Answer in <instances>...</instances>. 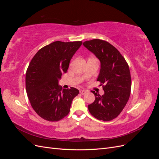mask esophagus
Returning <instances> with one entry per match:
<instances>
[{
  "mask_svg": "<svg viewBox=\"0 0 159 159\" xmlns=\"http://www.w3.org/2000/svg\"><path fill=\"white\" fill-rule=\"evenodd\" d=\"M86 92H87V91L86 90H84V89H81L80 91V93L81 94V95H84L86 93Z\"/></svg>",
  "mask_w": 159,
  "mask_h": 159,
  "instance_id": "esophagus-1",
  "label": "esophagus"
}]
</instances>
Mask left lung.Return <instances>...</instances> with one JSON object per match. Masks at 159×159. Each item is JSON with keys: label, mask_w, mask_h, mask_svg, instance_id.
I'll use <instances>...</instances> for the list:
<instances>
[{"label": "left lung", "mask_w": 159, "mask_h": 159, "mask_svg": "<svg viewBox=\"0 0 159 159\" xmlns=\"http://www.w3.org/2000/svg\"><path fill=\"white\" fill-rule=\"evenodd\" d=\"M83 45L101 62L97 81L104 90L103 95L91 91L95 99L88 105L89 111L99 120L111 121L121 113L130 97L131 78L129 66L116 48L106 41L93 39L84 42Z\"/></svg>", "instance_id": "8db88e82"}]
</instances>
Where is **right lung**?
<instances>
[{"label":"right lung","instance_id":"add662e5","mask_svg":"<svg viewBox=\"0 0 159 159\" xmlns=\"http://www.w3.org/2000/svg\"><path fill=\"white\" fill-rule=\"evenodd\" d=\"M82 42L56 41L42 48L33 57L26 74V89L33 109L48 121H57L70 112L72 100L78 95L74 88L58 85L70 61Z\"/></svg>","mask_w":159,"mask_h":159}]
</instances>
